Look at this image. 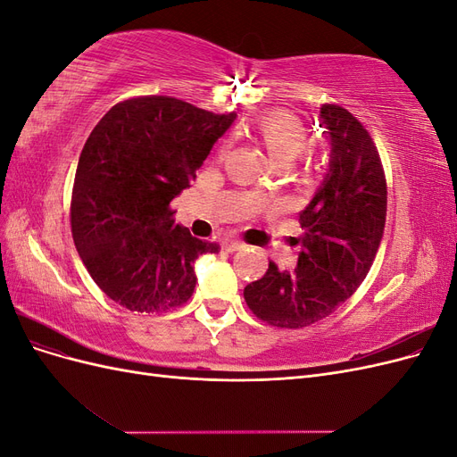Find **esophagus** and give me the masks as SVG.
<instances>
[{
	"label": "esophagus",
	"instance_id": "obj_1",
	"mask_svg": "<svg viewBox=\"0 0 457 457\" xmlns=\"http://www.w3.org/2000/svg\"><path fill=\"white\" fill-rule=\"evenodd\" d=\"M242 247H244V244L238 242V240H234V238H227L223 242V250H227V252H238V250H242Z\"/></svg>",
	"mask_w": 457,
	"mask_h": 457
}]
</instances>
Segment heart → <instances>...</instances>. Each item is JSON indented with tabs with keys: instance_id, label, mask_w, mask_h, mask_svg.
<instances>
[{
	"instance_id": "obj_1",
	"label": "heart",
	"mask_w": 457,
	"mask_h": 457,
	"mask_svg": "<svg viewBox=\"0 0 457 457\" xmlns=\"http://www.w3.org/2000/svg\"><path fill=\"white\" fill-rule=\"evenodd\" d=\"M255 131L269 154L280 165L292 163L309 145L305 123L294 114L282 112V110L259 118Z\"/></svg>"
}]
</instances>
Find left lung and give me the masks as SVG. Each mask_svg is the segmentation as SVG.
<instances>
[{"instance_id": "obj_1", "label": "left lung", "mask_w": 457, "mask_h": 457, "mask_svg": "<svg viewBox=\"0 0 457 457\" xmlns=\"http://www.w3.org/2000/svg\"><path fill=\"white\" fill-rule=\"evenodd\" d=\"M329 135V171L299 213L305 230L297 267L280 270L270 261L262 278L244 287L250 311L276 328H305L347 301L370 272L383 238L386 181L379 152L349 110L322 104Z\"/></svg>"}]
</instances>
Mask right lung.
I'll return each instance as SVG.
<instances>
[{"label": "right lung", "instance_id": "right-lung-1", "mask_svg": "<svg viewBox=\"0 0 457 457\" xmlns=\"http://www.w3.org/2000/svg\"><path fill=\"white\" fill-rule=\"evenodd\" d=\"M234 120L237 112L146 95L114 104L91 131L72 188V238L95 284L118 305L181 307L195 292V261L219 253L217 242L175 225L170 202Z\"/></svg>", "mask_w": 457, "mask_h": 457}]
</instances>
